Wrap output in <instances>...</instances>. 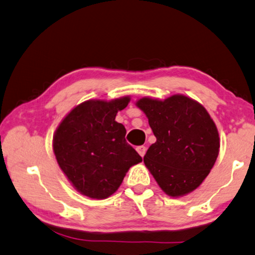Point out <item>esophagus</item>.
Wrapping results in <instances>:
<instances>
[{
	"instance_id": "obj_1",
	"label": "esophagus",
	"mask_w": 255,
	"mask_h": 255,
	"mask_svg": "<svg viewBox=\"0 0 255 255\" xmlns=\"http://www.w3.org/2000/svg\"><path fill=\"white\" fill-rule=\"evenodd\" d=\"M136 151H137V153L138 154H140L142 157L145 155V152H146V147L144 146V145H140V146H137L136 147Z\"/></svg>"
}]
</instances>
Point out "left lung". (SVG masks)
<instances>
[{
    "instance_id": "1",
    "label": "left lung",
    "mask_w": 255,
    "mask_h": 255,
    "mask_svg": "<svg viewBox=\"0 0 255 255\" xmlns=\"http://www.w3.org/2000/svg\"><path fill=\"white\" fill-rule=\"evenodd\" d=\"M136 105L156 137L143 160L157 184L173 198L194 191L219 155L218 128L208 111L184 95L143 98Z\"/></svg>"
}]
</instances>
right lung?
Listing matches in <instances>:
<instances>
[{
    "mask_svg": "<svg viewBox=\"0 0 255 255\" xmlns=\"http://www.w3.org/2000/svg\"><path fill=\"white\" fill-rule=\"evenodd\" d=\"M129 98L90 100L66 115L53 137L61 170L76 190L91 199H107L121 185L129 167L142 161L115 121Z\"/></svg>",
    "mask_w": 255,
    "mask_h": 255,
    "instance_id": "right-lung-1",
    "label": "right lung"
}]
</instances>
